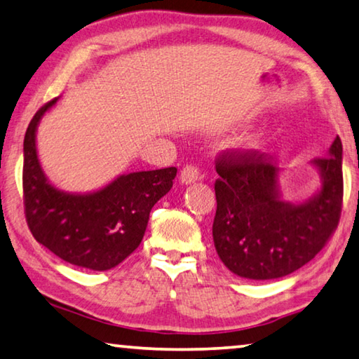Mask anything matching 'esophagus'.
<instances>
[{"label":"esophagus","mask_w":359,"mask_h":359,"mask_svg":"<svg viewBox=\"0 0 359 359\" xmlns=\"http://www.w3.org/2000/svg\"><path fill=\"white\" fill-rule=\"evenodd\" d=\"M198 179H200V170H198L195 166H185L180 170V184L190 185V184H195Z\"/></svg>","instance_id":"obj_1"}]
</instances>
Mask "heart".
I'll return each instance as SVG.
<instances>
[{
    "label": "heart",
    "mask_w": 359,
    "mask_h": 359,
    "mask_svg": "<svg viewBox=\"0 0 359 359\" xmlns=\"http://www.w3.org/2000/svg\"><path fill=\"white\" fill-rule=\"evenodd\" d=\"M265 147H266V142L262 139H255L252 142H249V150L259 151V150H265Z\"/></svg>",
    "instance_id": "1"
}]
</instances>
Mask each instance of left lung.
Instances as JSON below:
<instances>
[{
  "label": "left lung",
  "instance_id": "8db88e82",
  "mask_svg": "<svg viewBox=\"0 0 359 359\" xmlns=\"http://www.w3.org/2000/svg\"><path fill=\"white\" fill-rule=\"evenodd\" d=\"M342 140L313 159L321 187L304 201L283 198L281 169L265 153H226L217 161L212 224L224 265L246 280L291 275L315 257L332 235L342 210Z\"/></svg>",
  "mask_w": 359,
  "mask_h": 359
}]
</instances>
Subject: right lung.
I'll list each match as a JSON object with an SVG mask.
<instances>
[{"mask_svg": "<svg viewBox=\"0 0 359 359\" xmlns=\"http://www.w3.org/2000/svg\"><path fill=\"white\" fill-rule=\"evenodd\" d=\"M59 97L39 108L24 139V204L28 229L57 257L81 269L105 271L139 248L150 210L172 189L175 168L121 174L99 190L57 189L38 158L36 130Z\"/></svg>", "mask_w": 359, "mask_h": 359, "instance_id": "add662e5", "label": "right lung"}]
</instances>
